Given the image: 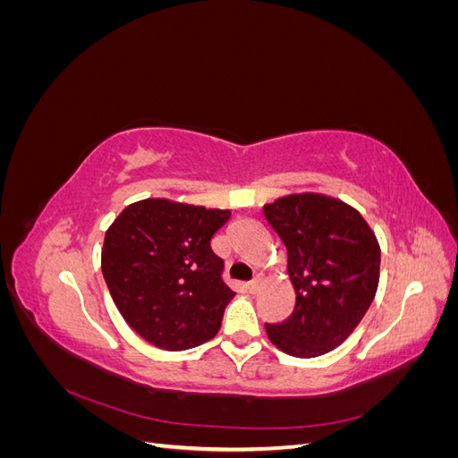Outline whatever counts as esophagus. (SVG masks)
Here are the masks:
<instances>
[{
    "mask_svg": "<svg viewBox=\"0 0 458 458\" xmlns=\"http://www.w3.org/2000/svg\"><path fill=\"white\" fill-rule=\"evenodd\" d=\"M259 286H261V276H256V279L254 281H250V283H248V290H250V293L254 294V293H258V290H259Z\"/></svg>",
    "mask_w": 458,
    "mask_h": 458,
    "instance_id": "obj_1",
    "label": "esophagus"
}]
</instances>
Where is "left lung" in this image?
<instances>
[{"instance_id":"1","label":"left lung","mask_w":458,"mask_h":458,"mask_svg":"<svg viewBox=\"0 0 458 458\" xmlns=\"http://www.w3.org/2000/svg\"><path fill=\"white\" fill-rule=\"evenodd\" d=\"M288 254L296 306L266 325L281 352L310 359L328 353L361 323L380 279V246L355 208L338 199L288 195L263 206Z\"/></svg>"}]
</instances>
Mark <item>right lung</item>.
I'll return each instance as SVG.
<instances>
[{
  "label": "right lung",
  "instance_id": "1",
  "mask_svg": "<svg viewBox=\"0 0 458 458\" xmlns=\"http://www.w3.org/2000/svg\"><path fill=\"white\" fill-rule=\"evenodd\" d=\"M229 210L165 199L130 204L105 234L101 269L128 325L160 350L212 340L234 296L210 241Z\"/></svg>",
  "mask_w": 458,
  "mask_h": 458
}]
</instances>
